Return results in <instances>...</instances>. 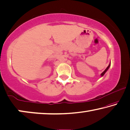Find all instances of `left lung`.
I'll list each match as a JSON object with an SVG mask.
<instances>
[{"mask_svg": "<svg viewBox=\"0 0 130 130\" xmlns=\"http://www.w3.org/2000/svg\"><path fill=\"white\" fill-rule=\"evenodd\" d=\"M110 64H109V65H108V66L107 67V68H106V69L105 70H104V71H103V72L102 73H101V76H104V74H105V73H106V71H107V70H108V69H109V67H110Z\"/></svg>", "mask_w": 130, "mask_h": 130, "instance_id": "obj_1", "label": "left lung"}]
</instances>
